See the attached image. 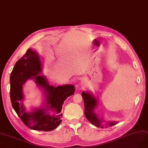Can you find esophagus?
Masks as SVG:
<instances>
[{
    "label": "esophagus",
    "mask_w": 148,
    "mask_h": 148,
    "mask_svg": "<svg viewBox=\"0 0 148 148\" xmlns=\"http://www.w3.org/2000/svg\"><path fill=\"white\" fill-rule=\"evenodd\" d=\"M87 83V80L85 78H83L81 80V82H80V84L82 86H85Z\"/></svg>",
    "instance_id": "obj_1"
}]
</instances>
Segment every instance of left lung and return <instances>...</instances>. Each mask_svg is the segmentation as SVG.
Instances as JSON below:
<instances>
[{
	"instance_id": "8db88e82",
	"label": "left lung",
	"mask_w": 148,
	"mask_h": 148,
	"mask_svg": "<svg viewBox=\"0 0 148 148\" xmlns=\"http://www.w3.org/2000/svg\"><path fill=\"white\" fill-rule=\"evenodd\" d=\"M84 101V106H85V115L87 119L92 124L95 125L97 127L103 128V125H101L102 121L103 120L102 118H99V115L95 112V108L97 107V101L96 98L92 96L91 92H82V93ZM118 123L116 121H111L107 123V125L109 126H113Z\"/></svg>"
}]
</instances>
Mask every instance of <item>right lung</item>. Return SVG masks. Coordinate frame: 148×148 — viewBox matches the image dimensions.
Wrapping results in <instances>:
<instances>
[{"label":"right lung","instance_id":"add662e5","mask_svg":"<svg viewBox=\"0 0 148 148\" xmlns=\"http://www.w3.org/2000/svg\"><path fill=\"white\" fill-rule=\"evenodd\" d=\"M42 64L38 54L29 49L24 56L16 63L10 75V99L14 110L23 122L29 128L35 130L51 131L61 123L63 114L62 105L67 98L74 95L75 86L65 85L55 87L50 85L43 75H39ZM34 77L38 86L45 91V108L37 109L27 112L22 101V85L27 79ZM49 111L56 112L51 115Z\"/></svg>","mask_w":148,"mask_h":148}]
</instances>
